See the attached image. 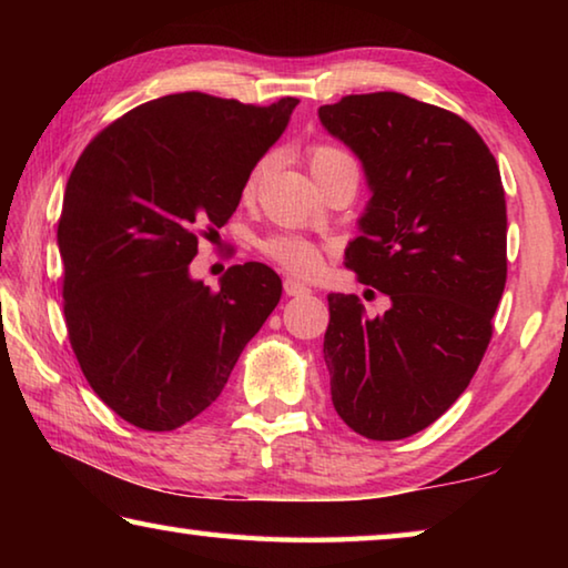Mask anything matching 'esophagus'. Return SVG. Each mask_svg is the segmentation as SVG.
Wrapping results in <instances>:
<instances>
[{
	"mask_svg": "<svg viewBox=\"0 0 568 568\" xmlns=\"http://www.w3.org/2000/svg\"><path fill=\"white\" fill-rule=\"evenodd\" d=\"M283 291H285V295L293 297V295H307V293H311V287L301 283V281H295V277H285Z\"/></svg>",
	"mask_w": 568,
	"mask_h": 568,
	"instance_id": "esophagus-1",
	"label": "esophagus"
}]
</instances>
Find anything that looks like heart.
Segmentation results:
<instances>
[{"instance_id": "obj_1", "label": "heart", "mask_w": 568, "mask_h": 568, "mask_svg": "<svg viewBox=\"0 0 568 568\" xmlns=\"http://www.w3.org/2000/svg\"><path fill=\"white\" fill-rule=\"evenodd\" d=\"M345 162H353V158L335 145H313L307 150V168H311L313 178H318L321 172L328 168L345 165ZM265 170H267V162H261V165L250 172V178L243 187L245 200H253L257 195V187H261V182L265 178ZM261 253L265 257H271L275 265H281L295 275L315 273L323 261L318 245L311 243L307 237L291 235V233H277V235L265 237L261 243Z\"/></svg>"}]
</instances>
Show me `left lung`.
<instances>
[{
	"label": "left lung",
	"instance_id": "obj_1",
	"mask_svg": "<svg viewBox=\"0 0 568 568\" xmlns=\"http://www.w3.org/2000/svg\"><path fill=\"white\" fill-rule=\"evenodd\" d=\"M318 118L371 187L345 267L390 297L368 318L358 295H328L331 398L355 434L408 438L454 406L491 341L506 285L501 172L466 120L400 92L348 94Z\"/></svg>",
	"mask_w": 568,
	"mask_h": 568
}]
</instances>
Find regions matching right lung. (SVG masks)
Masks as SVG:
<instances>
[{"label":"right lung","instance_id":"right-lung-1","mask_svg":"<svg viewBox=\"0 0 568 568\" xmlns=\"http://www.w3.org/2000/svg\"><path fill=\"white\" fill-rule=\"evenodd\" d=\"M295 104L168 94L114 120L77 160L57 227L64 323L92 390L132 426L175 430L203 413L281 301L263 263L227 267L220 291L192 281L190 263Z\"/></svg>","mask_w":568,"mask_h":568}]
</instances>
